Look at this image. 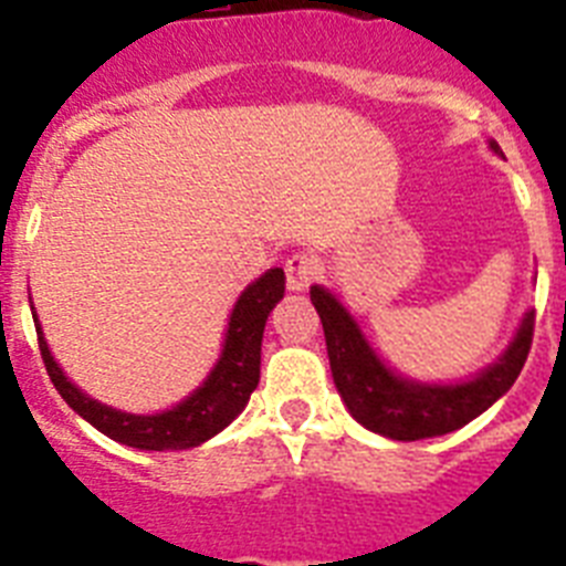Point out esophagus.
I'll list each match as a JSON object with an SVG mask.
<instances>
[{
	"mask_svg": "<svg viewBox=\"0 0 566 566\" xmlns=\"http://www.w3.org/2000/svg\"><path fill=\"white\" fill-rule=\"evenodd\" d=\"M319 272H323V263L314 252H294L286 260V283L292 292H303L312 286Z\"/></svg>",
	"mask_w": 566,
	"mask_h": 566,
	"instance_id": "34e87169",
	"label": "esophagus"
}]
</instances>
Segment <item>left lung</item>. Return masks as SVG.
Masks as SVG:
<instances>
[{
    "label": "left lung",
    "mask_w": 566,
    "mask_h": 566,
    "mask_svg": "<svg viewBox=\"0 0 566 566\" xmlns=\"http://www.w3.org/2000/svg\"><path fill=\"white\" fill-rule=\"evenodd\" d=\"M490 147L499 153L496 142H490ZM312 303L323 323L332 377L343 402L368 431L397 442L442 437L488 411L522 374L536 326V312L524 314L507 352L479 377L457 385H428L391 371L332 292L312 286Z\"/></svg>",
    "instance_id": "obj_1"
}]
</instances>
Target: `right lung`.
Here are the masks:
<instances>
[{
    "label": "right lung",
    "instance_id": "right-lung-1",
    "mask_svg": "<svg viewBox=\"0 0 566 566\" xmlns=\"http://www.w3.org/2000/svg\"><path fill=\"white\" fill-rule=\"evenodd\" d=\"M286 292V274L283 269H269L263 277H258L252 286L243 289V294L234 303L229 314L227 339L223 352L203 379L201 388H195L184 402L161 413H124L109 405L90 399L76 385L64 377V371L50 354L48 343L42 337L39 319L33 314L39 334V352H42L44 368H48L50 382L56 385L64 402L87 419L96 431L115 442L138 448V451H187L195 444L207 442L214 433H221L243 408L260 382V343H263V328H266L269 312L277 306V300Z\"/></svg>",
    "mask_w": 566,
    "mask_h": 566
}]
</instances>
